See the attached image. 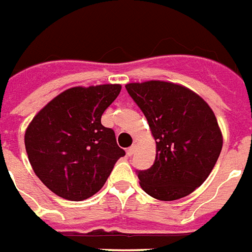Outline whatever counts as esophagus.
<instances>
[{
  "label": "esophagus",
  "mask_w": 252,
  "mask_h": 252,
  "mask_svg": "<svg viewBox=\"0 0 252 252\" xmlns=\"http://www.w3.org/2000/svg\"><path fill=\"white\" fill-rule=\"evenodd\" d=\"M135 149H137V147H135V145H133V146H130L127 149V155L128 157H131V155L134 154V153H135Z\"/></svg>",
  "instance_id": "1"
}]
</instances>
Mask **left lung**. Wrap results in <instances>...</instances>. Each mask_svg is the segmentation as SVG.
<instances>
[{"mask_svg": "<svg viewBox=\"0 0 252 252\" xmlns=\"http://www.w3.org/2000/svg\"><path fill=\"white\" fill-rule=\"evenodd\" d=\"M126 90L157 142L153 166L137 171L143 191L159 200L191 194L209 177L222 150V133L211 107L198 94L171 82L127 83Z\"/></svg>", "mask_w": 252, "mask_h": 252, "instance_id": "left-lung-1", "label": "left lung"}]
</instances>
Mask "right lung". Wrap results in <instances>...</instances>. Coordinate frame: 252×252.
Here are the masks:
<instances>
[{
  "label": "right lung",
  "mask_w": 252,
  "mask_h": 252,
  "mask_svg": "<svg viewBox=\"0 0 252 252\" xmlns=\"http://www.w3.org/2000/svg\"><path fill=\"white\" fill-rule=\"evenodd\" d=\"M121 85L71 88L57 95L30 122L28 158L35 175L61 198L83 200L101 190L124 157L113 128L101 124Z\"/></svg>",
  "instance_id": "1"
}]
</instances>
